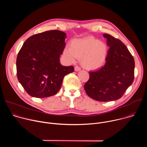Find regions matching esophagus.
Masks as SVG:
<instances>
[{"label":"esophagus","mask_w":147,"mask_h":147,"mask_svg":"<svg viewBox=\"0 0 147 147\" xmlns=\"http://www.w3.org/2000/svg\"><path fill=\"white\" fill-rule=\"evenodd\" d=\"M80 70H81V69H80L78 66H75V67H74V70H75L76 71H79Z\"/></svg>","instance_id":"1"}]
</instances>
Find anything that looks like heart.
Instances as JSON below:
<instances>
[{
  "instance_id": "obj_1",
  "label": "heart",
  "mask_w": 147,
  "mask_h": 147,
  "mask_svg": "<svg viewBox=\"0 0 147 147\" xmlns=\"http://www.w3.org/2000/svg\"><path fill=\"white\" fill-rule=\"evenodd\" d=\"M108 47L102 41L92 36L73 39L70 47H66L63 55L69 62L80 59L82 66L88 70L100 68L105 61Z\"/></svg>"
}]
</instances>
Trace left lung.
<instances>
[{
  "instance_id": "8db88e82",
  "label": "left lung",
  "mask_w": 147,
  "mask_h": 147,
  "mask_svg": "<svg viewBox=\"0 0 147 147\" xmlns=\"http://www.w3.org/2000/svg\"><path fill=\"white\" fill-rule=\"evenodd\" d=\"M107 38L108 51L105 65L90 73V78L84 90L91 98L108 102L120 98L134 81L135 62L127 48L111 35L103 34Z\"/></svg>"
}]
</instances>
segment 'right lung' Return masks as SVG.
<instances>
[{
    "mask_svg": "<svg viewBox=\"0 0 147 147\" xmlns=\"http://www.w3.org/2000/svg\"><path fill=\"white\" fill-rule=\"evenodd\" d=\"M66 38L64 32L51 30L34 35L25 41L17 57V76L30 96L44 98L55 95L64 77L74 71L73 66L60 63Z\"/></svg>",
    "mask_w": 147,
    "mask_h": 147,
    "instance_id": "add662e5",
    "label": "right lung"
}]
</instances>
